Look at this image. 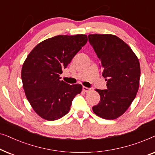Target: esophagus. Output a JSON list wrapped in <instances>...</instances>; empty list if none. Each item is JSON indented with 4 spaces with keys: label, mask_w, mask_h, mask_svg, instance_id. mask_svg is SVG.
Instances as JSON below:
<instances>
[{
    "label": "esophagus",
    "mask_w": 155,
    "mask_h": 155,
    "mask_svg": "<svg viewBox=\"0 0 155 155\" xmlns=\"http://www.w3.org/2000/svg\"><path fill=\"white\" fill-rule=\"evenodd\" d=\"M82 90H83L84 92H89L91 90V89L87 87L83 86V87H82Z\"/></svg>",
    "instance_id": "1"
}]
</instances>
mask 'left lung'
<instances>
[{"label":"left lung","mask_w":155,"mask_h":155,"mask_svg":"<svg viewBox=\"0 0 155 155\" xmlns=\"http://www.w3.org/2000/svg\"><path fill=\"white\" fill-rule=\"evenodd\" d=\"M88 38L107 81V90H96L101 99L92 110L104 119H116L136 97L140 78L139 60L130 46L115 35L95 34Z\"/></svg>","instance_id":"8db88e82"}]
</instances>
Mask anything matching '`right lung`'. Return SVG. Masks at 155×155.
<instances>
[{
  "mask_svg": "<svg viewBox=\"0 0 155 155\" xmlns=\"http://www.w3.org/2000/svg\"><path fill=\"white\" fill-rule=\"evenodd\" d=\"M87 41L84 35L56 36L38 44L27 56L21 73L23 88L40 117L54 120L69 112L82 87L70 85L61 80L60 75Z\"/></svg>",
  "mask_w": 155,
  "mask_h": 155,
  "instance_id": "right-lung-1",
  "label": "right lung"
}]
</instances>
